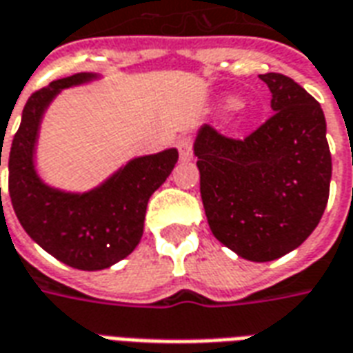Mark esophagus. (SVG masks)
<instances>
[{
	"label": "esophagus",
	"instance_id": "obj_1",
	"mask_svg": "<svg viewBox=\"0 0 353 353\" xmlns=\"http://www.w3.org/2000/svg\"><path fill=\"white\" fill-rule=\"evenodd\" d=\"M179 154L182 161H190L194 158V148H192V141L190 139H180L179 141Z\"/></svg>",
	"mask_w": 353,
	"mask_h": 353
}]
</instances>
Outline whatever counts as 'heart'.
Here are the masks:
<instances>
[{
  "label": "heart",
  "mask_w": 353,
  "mask_h": 353,
  "mask_svg": "<svg viewBox=\"0 0 353 353\" xmlns=\"http://www.w3.org/2000/svg\"><path fill=\"white\" fill-rule=\"evenodd\" d=\"M236 107H239V99H236V97H231V95L230 97H223L222 103H220V109L222 110H235ZM243 123H244L243 114H236V117L231 120V125H233V128H241Z\"/></svg>",
  "instance_id": "obj_1"
}]
</instances>
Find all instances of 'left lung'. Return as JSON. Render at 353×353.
<instances>
[{"instance_id": "1", "label": "left lung", "mask_w": 353, "mask_h": 353, "mask_svg": "<svg viewBox=\"0 0 353 353\" xmlns=\"http://www.w3.org/2000/svg\"><path fill=\"white\" fill-rule=\"evenodd\" d=\"M272 94L267 122L244 141L197 130L194 154L212 235L248 261L295 250L329 199L331 152L320 103L280 73L259 74Z\"/></svg>"}]
</instances>
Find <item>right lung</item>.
Here are the masks:
<instances>
[{"label":"right lung","instance_id":"1","mask_svg":"<svg viewBox=\"0 0 353 353\" xmlns=\"http://www.w3.org/2000/svg\"><path fill=\"white\" fill-rule=\"evenodd\" d=\"M101 79L103 74L84 71L35 92L22 110L7 156L9 195L20 225L43 250L81 271L112 267L137 248L148 199L179 161L176 148L137 156L86 192H71L43 180L35 158L45 112L63 90Z\"/></svg>","mask_w":353,"mask_h":353}]
</instances>
